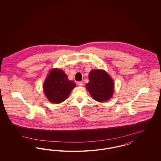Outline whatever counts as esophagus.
<instances>
[{
	"instance_id": "1",
	"label": "esophagus",
	"mask_w": 161,
	"mask_h": 161,
	"mask_svg": "<svg viewBox=\"0 0 161 161\" xmlns=\"http://www.w3.org/2000/svg\"><path fill=\"white\" fill-rule=\"evenodd\" d=\"M77 84L78 86H83L84 83H83V81H78V82H77Z\"/></svg>"
}]
</instances>
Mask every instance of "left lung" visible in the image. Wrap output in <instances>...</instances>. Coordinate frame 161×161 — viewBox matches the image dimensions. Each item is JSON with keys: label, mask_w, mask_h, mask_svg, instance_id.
<instances>
[{"label": "left lung", "mask_w": 161, "mask_h": 161, "mask_svg": "<svg viewBox=\"0 0 161 161\" xmlns=\"http://www.w3.org/2000/svg\"><path fill=\"white\" fill-rule=\"evenodd\" d=\"M86 89L95 101L104 102L110 100L114 93V83L112 78L104 70H92L89 75Z\"/></svg>", "instance_id": "left-lung-1"}]
</instances>
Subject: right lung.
I'll list each match as a JSON object with an SVG mask.
<instances>
[{
	"label": "right lung",
	"instance_id": "add662e5",
	"mask_svg": "<svg viewBox=\"0 0 161 161\" xmlns=\"http://www.w3.org/2000/svg\"><path fill=\"white\" fill-rule=\"evenodd\" d=\"M76 84L69 81L67 75L61 69L51 70L43 84L46 98L52 103L58 104L66 100Z\"/></svg>",
	"mask_w": 161,
	"mask_h": 161
}]
</instances>
